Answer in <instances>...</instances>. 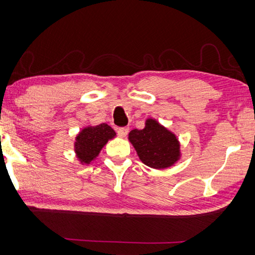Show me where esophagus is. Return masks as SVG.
I'll use <instances>...</instances> for the list:
<instances>
[{"mask_svg": "<svg viewBox=\"0 0 255 255\" xmlns=\"http://www.w3.org/2000/svg\"><path fill=\"white\" fill-rule=\"evenodd\" d=\"M128 131H129L128 127H123V128L117 129V132L120 137H126L128 135Z\"/></svg>", "mask_w": 255, "mask_h": 255, "instance_id": "34e87169", "label": "esophagus"}]
</instances>
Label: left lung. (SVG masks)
<instances>
[{
  "label": "left lung",
  "mask_w": 255,
  "mask_h": 255,
  "mask_svg": "<svg viewBox=\"0 0 255 255\" xmlns=\"http://www.w3.org/2000/svg\"><path fill=\"white\" fill-rule=\"evenodd\" d=\"M128 138L140 161L153 169H165L180 157V144L174 133L154 119L146 120L144 129H132Z\"/></svg>",
  "instance_id": "8db88e82"
}]
</instances>
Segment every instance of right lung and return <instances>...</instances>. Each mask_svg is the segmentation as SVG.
I'll return each instance as SVG.
<instances>
[{"label":"right lung","instance_id":"obj_1","mask_svg":"<svg viewBox=\"0 0 255 255\" xmlns=\"http://www.w3.org/2000/svg\"><path fill=\"white\" fill-rule=\"evenodd\" d=\"M116 132L107 124L82 129L76 136L75 153L81 163L89 164L96 158L107 141L114 138Z\"/></svg>","mask_w":255,"mask_h":255}]
</instances>
